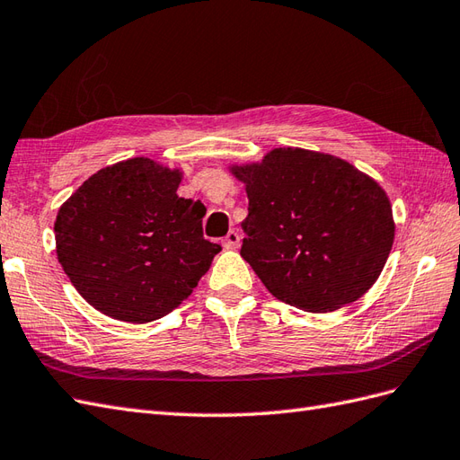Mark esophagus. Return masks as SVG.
Masks as SVG:
<instances>
[{"label": "esophagus", "instance_id": "esophagus-1", "mask_svg": "<svg viewBox=\"0 0 460 460\" xmlns=\"http://www.w3.org/2000/svg\"><path fill=\"white\" fill-rule=\"evenodd\" d=\"M221 244L226 246V249H237V246L241 244V234L237 231H229L226 237L221 239Z\"/></svg>", "mask_w": 460, "mask_h": 460}]
</instances>
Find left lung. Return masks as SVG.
Listing matches in <instances>:
<instances>
[{"instance_id": "8db88e82", "label": "left lung", "mask_w": 460, "mask_h": 460, "mask_svg": "<svg viewBox=\"0 0 460 460\" xmlns=\"http://www.w3.org/2000/svg\"><path fill=\"white\" fill-rule=\"evenodd\" d=\"M246 184L241 256L274 297L311 313L358 301L393 249L383 188L342 159L279 147L233 169Z\"/></svg>"}]
</instances>
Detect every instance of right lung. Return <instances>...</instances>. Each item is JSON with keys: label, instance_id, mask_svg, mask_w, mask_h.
I'll use <instances>...</instances> for the list:
<instances>
[{"label": "right lung", "instance_id": "right-lung-1", "mask_svg": "<svg viewBox=\"0 0 460 460\" xmlns=\"http://www.w3.org/2000/svg\"><path fill=\"white\" fill-rule=\"evenodd\" d=\"M179 182V171L128 159L93 174L58 211V261L102 314L134 324L161 319L221 251L204 239L206 208L176 194Z\"/></svg>", "mask_w": 460, "mask_h": 460}]
</instances>
